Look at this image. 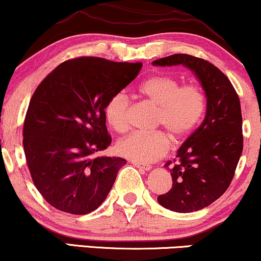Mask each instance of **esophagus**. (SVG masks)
Listing matches in <instances>:
<instances>
[{"label": "esophagus", "mask_w": 261, "mask_h": 261, "mask_svg": "<svg viewBox=\"0 0 261 261\" xmlns=\"http://www.w3.org/2000/svg\"><path fill=\"white\" fill-rule=\"evenodd\" d=\"M133 165L138 168H140V170L143 171H150L152 168L151 165H146V164H140V162H137V161H133Z\"/></svg>", "instance_id": "34e87169"}]
</instances>
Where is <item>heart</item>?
Instances as JSON below:
<instances>
[{
    "mask_svg": "<svg viewBox=\"0 0 261 261\" xmlns=\"http://www.w3.org/2000/svg\"><path fill=\"white\" fill-rule=\"evenodd\" d=\"M140 97L158 109L155 127L162 128L173 142L185 140L203 118L206 101L201 89L194 84L180 85L176 76L155 74L139 87ZM130 100L118 91L106 101L105 117L112 129L123 133L129 127ZM118 154L130 160L149 164L167 154L170 139L164 132H134L122 138L116 145Z\"/></svg>",
    "mask_w": 261,
    "mask_h": 261,
    "instance_id": "heart-1",
    "label": "heart"
}]
</instances>
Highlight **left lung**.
Segmentation results:
<instances>
[{"instance_id": "8db88e82", "label": "left lung", "mask_w": 261, "mask_h": 261, "mask_svg": "<svg viewBox=\"0 0 261 261\" xmlns=\"http://www.w3.org/2000/svg\"><path fill=\"white\" fill-rule=\"evenodd\" d=\"M152 64L187 67L197 75L206 96L203 123L182 144L170 168L172 188L158 197L168 210L193 213L221 197L233 179L243 150L240 97L227 76L203 58L177 54Z\"/></svg>"}]
</instances>
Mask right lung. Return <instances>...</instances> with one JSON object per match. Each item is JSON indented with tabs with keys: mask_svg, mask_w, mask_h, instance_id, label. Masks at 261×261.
Segmentation results:
<instances>
[{
	"mask_svg": "<svg viewBox=\"0 0 261 261\" xmlns=\"http://www.w3.org/2000/svg\"><path fill=\"white\" fill-rule=\"evenodd\" d=\"M142 66L79 57L61 63L36 88L24 119V152L36 189L57 210L85 215L111 191L127 161L96 156L111 144L103 109Z\"/></svg>",
	"mask_w": 261,
	"mask_h": 261,
	"instance_id": "right-lung-1",
	"label": "right lung"
}]
</instances>
